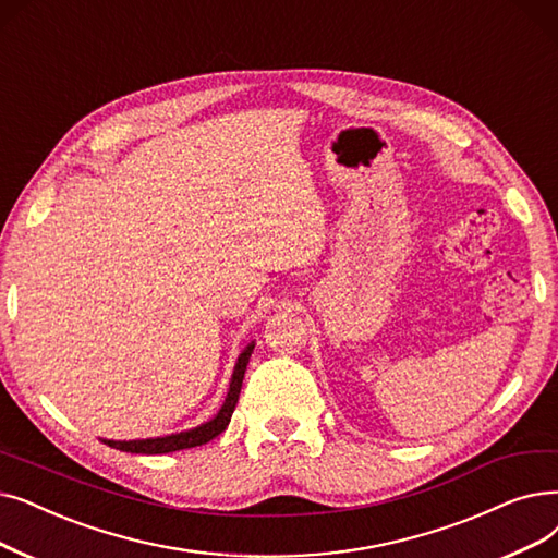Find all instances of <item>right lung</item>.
I'll use <instances>...</instances> for the list:
<instances>
[{"mask_svg": "<svg viewBox=\"0 0 558 558\" xmlns=\"http://www.w3.org/2000/svg\"><path fill=\"white\" fill-rule=\"evenodd\" d=\"M253 353V344L239 355V362L232 374V383H230V392L226 397L223 408L219 410L211 422L193 428V430H184V433H175V435H166V438H153V440H132V442H113V440H105V445L120 449V451H130V453H171V451H180V449H191V447H201L209 440H214L216 435L223 433L230 424V417L234 413V405L239 401V392H241V383H244V374H246V365Z\"/></svg>", "mask_w": 558, "mask_h": 558, "instance_id": "obj_1", "label": "right lung"}]
</instances>
